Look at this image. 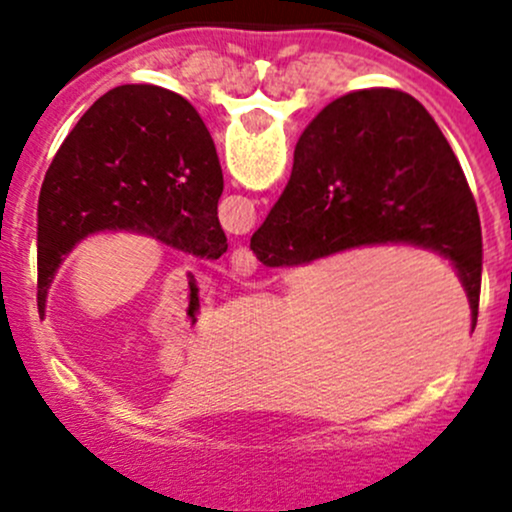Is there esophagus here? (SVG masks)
I'll return each instance as SVG.
<instances>
[{"instance_id":"34e87169","label":"esophagus","mask_w":512,"mask_h":512,"mask_svg":"<svg viewBox=\"0 0 512 512\" xmlns=\"http://www.w3.org/2000/svg\"><path fill=\"white\" fill-rule=\"evenodd\" d=\"M257 270V260L247 247H237L230 255V272L237 277H250Z\"/></svg>"}]
</instances>
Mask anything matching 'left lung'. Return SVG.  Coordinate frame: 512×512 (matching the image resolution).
<instances>
[{"instance_id":"obj_1","label":"left lung","mask_w":512,"mask_h":512,"mask_svg":"<svg viewBox=\"0 0 512 512\" xmlns=\"http://www.w3.org/2000/svg\"><path fill=\"white\" fill-rule=\"evenodd\" d=\"M215 143L183 96L148 84L116 86L81 116L51 160L39 193L36 302L89 235L126 230L218 260L227 237Z\"/></svg>"}]
</instances>
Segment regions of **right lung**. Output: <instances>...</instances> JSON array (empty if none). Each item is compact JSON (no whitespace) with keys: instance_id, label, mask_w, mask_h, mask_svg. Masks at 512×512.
Returning a JSON list of instances; mask_svg holds the SVG:
<instances>
[{"instance_id":"right-lung-1","label":"right lung","mask_w":512,"mask_h":512,"mask_svg":"<svg viewBox=\"0 0 512 512\" xmlns=\"http://www.w3.org/2000/svg\"><path fill=\"white\" fill-rule=\"evenodd\" d=\"M389 242L446 257L476 327L483 237L461 163L414 96L364 89L332 101L304 128L285 193L250 250L267 267H294Z\"/></svg>"}]
</instances>
